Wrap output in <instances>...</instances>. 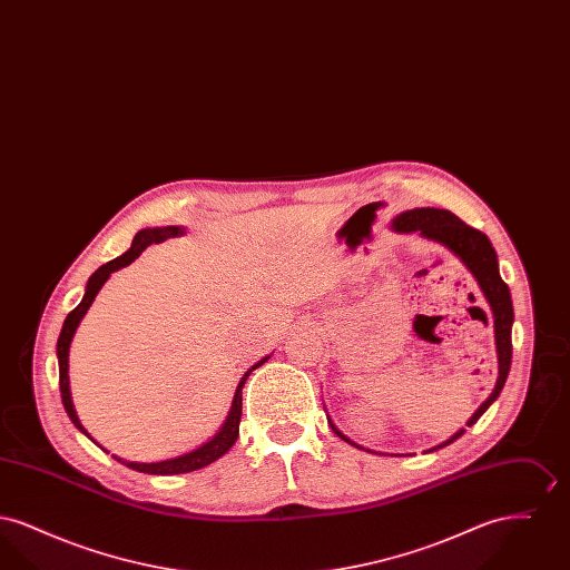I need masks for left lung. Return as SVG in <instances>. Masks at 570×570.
<instances>
[{"label": "left lung", "instance_id": "1", "mask_svg": "<svg viewBox=\"0 0 570 570\" xmlns=\"http://www.w3.org/2000/svg\"><path fill=\"white\" fill-rule=\"evenodd\" d=\"M391 228L395 233H419L423 239H430L435 244L444 245L451 254H455L463 263V267L472 273V277L476 279L483 297L488 301L491 316H493V337H495V354H498V380L493 391L489 393L488 400L476 407V412L468 419L465 428H472L500 395L504 382L509 379V370H511V358H513V344H511V328H513V301H511V291L504 284V279L500 277L498 269V254L493 249V245L488 239V235H483L481 230L468 226L465 222H461L460 217L446 209H435V207H416V209H407L402 212L400 216L391 219ZM326 421L331 425V430L340 435L344 442L353 444L356 449H363L361 444L353 442L348 435L342 434L335 423L328 419ZM463 428L460 432L451 435L449 440L440 442L432 446L425 453L438 451L442 446H449L451 442H455L460 435H463ZM370 451V449H363ZM374 453V451H370Z\"/></svg>", "mask_w": 570, "mask_h": 570}]
</instances>
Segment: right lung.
Instances as JSON below:
<instances>
[{"instance_id":"right-lung-1","label":"right lung","mask_w":570,"mask_h":570,"mask_svg":"<svg viewBox=\"0 0 570 570\" xmlns=\"http://www.w3.org/2000/svg\"><path fill=\"white\" fill-rule=\"evenodd\" d=\"M186 235V228L184 226H156V228H142L138 230L132 239V247L128 252H124L121 256L112 258L107 265H102L100 269L91 273V277L87 279V286H85V295H82L81 303L66 316L63 326H61V333H59V340H57V361H59V391H61V402L63 407L70 416V421L75 423V428L87 435L89 440H94L91 435L87 434V430L82 428L81 421H79V414L75 410L72 404V393H70V376H68V356H70V344H72V337L77 333V328L81 325L82 316L87 314V309L91 307L94 298L100 293V288L105 286V282L109 279L110 273L119 272L124 267H128L130 263H135L136 258L149 247L151 244H163L170 237H181ZM269 356H263L258 363H254L247 372H245L239 384H237V391H235V397H233V406L226 414V421L222 423V428L217 430V434L214 438H209L205 444H200L198 449H194L190 453H184L179 458H170V460L154 461V463H140V461H126L117 455H112L115 460L121 461L124 465L132 468L136 472H145V474H186V472H194V470H200L209 463L219 460L226 451H230V446L237 442L239 438V423H242V391H244L245 380L247 376L261 367L263 363H267ZM96 442V440H94ZM107 451V449H105Z\"/></svg>"}]
</instances>
